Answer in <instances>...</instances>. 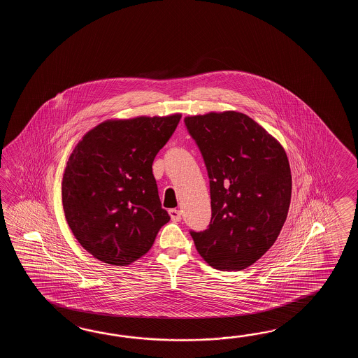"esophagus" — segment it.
Instances as JSON below:
<instances>
[{"instance_id":"1","label":"esophagus","mask_w":358,"mask_h":358,"mask_svg":"<svg viewBox=\"0 0 358 358\" xmlns=\"http://www.w3.org/2000/svg\"><path fill=\"white\" fill-rule=\"evenodd\" d=\"M169 213H170L171 220L174 221V222H178V221H180V219H182V213H180L179 210H170Z\"/></svg>"}]
</instances>
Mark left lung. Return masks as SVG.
<instances>
[{
    "instance_id": "1",
    "label": "left lung",
    "mask_w": 358,
    "mask_h": 358,
    "mask_svg": "<svg viewBox=\"0 0 358 358\" xmlns=\"http://www.w3.org/2000/svg\"><path fill=\"white\" fill-rule=\"evenodd\" d=\"M184 124L205 161L211 221L193 231L198 253L217 270H243L275 243L287 219L292 176L287 153L250 116L227 111Z\"/></svg>"
}]
</instances>
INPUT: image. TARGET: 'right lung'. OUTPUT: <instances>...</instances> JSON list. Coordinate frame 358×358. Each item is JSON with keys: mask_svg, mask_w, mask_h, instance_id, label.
I'll return each instance as SVG.
<instances>
[{"mask_svg": "<svg viewBox=\"0 0 358 358\" xmlns=\"http://www.w3.org/2000/svg\"><path fill=\"white\" fill-rule=\"evenodd\" d=\"M182 115L105 122L69 157L62 207L73 234L93 257L125 266L142 257L170 216L152 174L156 155Z\"/></svg>", "mask_w": 358, "mask_h": 358, "instance_id": "1", "label": "right lung"}]
</instances>
